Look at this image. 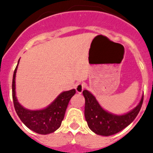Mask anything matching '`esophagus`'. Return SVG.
I'll return each mask as SVG.
<instances>
[{
    "label": "esophagus",
    "mask_w": 153,
    "mask_h": 153,
    "mask_svg": "<svg viewBox=\"0 0 153 153\" xmlns=\"http://www.w3.org/2000/svg\"><path fill=\"white\" fill-rule=\"evenodd\" d=\"M76 92H77L78 93H81L82 92H83V90H84L85 88V84L84 83H78V84H76Z\"/></svg>",
    "instance_id": "obj_1"
}]
</instances>
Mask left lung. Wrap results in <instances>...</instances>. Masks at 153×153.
I'll list each match as a JSON object with an SVG mask.
<instances>
[{
  "label": "left lung",
  "instance_id": "1",
  "mask_svg": "<svg viewBox=\"0 0 153 153\" xmlns=\"http://www.w3.org/2000/svg\"><path fill=\"white\" fill-rule=\"evenodd\" d=\"M83 94L85 98L84 115L89 128L96 134L104 136L116 134L128 126L137 117L143 102V95L134 109L125 114L117 115L105 110L88 90H83Z\"/></svg>",
  "mask_w": 153,
  "mask_h": 153
}]
</instances>
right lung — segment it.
I'll use <instances>...</instances> for the list:
<instances>
[{
    "label": "right lung",
    "mask_w": 153,
    "mask_h": 153,
    "mask_svg": "<svg viewBox=\"0 0 153 153\" xmlns=\"http://www.w3.org/2000/svg\"><path fill=\"white\" fill-rule=\"evenodd\" d=\"M19 61L20 60L13 72L12 82V97L17 116L24 125L36 133L47 135L55 132L61 125L69 102L76 93L75 89L62 92L50 105L44 109L37 110L26 109L20 104L16 97L15 78Z\"/></svg>",
    "instance_id": "obj_1"
}]
</instances>
